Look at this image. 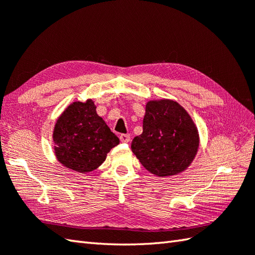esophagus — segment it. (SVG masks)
Returning <instances> with one entry per match:
<instances>
[{
    "mask_svg": "<svg viewBox=\"0 0 255 255\" xmlns=\"http://www.w3.org/2000/svg\"><path fill=\"white\" fill-rule=\"evenodd\" d=\"M119 139H121L122 142L128 143L129 141H130V134H128V133H122L121 136H119Z\"/></svg>",
    "mask_w": 255,
    "mask_h": 255,
    "instance_id": "obj_1",
    "label": "esophagus"
}]
</instances>
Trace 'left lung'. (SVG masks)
<instances>
[{"label":"left lung","instance_id":"obj_1","mask_svg":"<svg viewBox=\"0 0 255 255\" xmlns=\"http://www.w3.org/2000/svg\"><path fill=\"white\" fill-rule=\"evenodd\" d=\"M142 128V133L133 138L131 150L150 173L176 175L192 163L199 145L198 130L178 103L149 101Z\"/></svg>","mask_w":255,"mask_h":255}]
</instances>
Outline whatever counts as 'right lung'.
Wrapping results in <instances>:
<instances>
[{
    "instance_id": "1",
    "label": "right lung",
    "mask_w": 255,
    "mask_h": 255,
    "mask_svg": "<svg viewBox=\"0 0 255 255\" xmlns=\"http://www.w3.org/2000/svg\"><path fill=\"white\" fill-rule=\"evenodd\" d=\"M52 139L58 161L84 174L97 169L119 143L92 100L70 104L57 119Z\"/></svg>"
}]
</instances>
